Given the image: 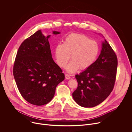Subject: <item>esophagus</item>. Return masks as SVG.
Here are the masks:
<instances>
[{"mask_svg":"<svg viewBox=\"0 0 132 132\" xmlns=\"http://www.w3.org/2000/svg\"><path fill=\"white\" fill-rule=\"evenodd\" d=\"M65 78H66V79H70V76H69V75H68V74H65Z\"/></svg>","mask_w":132,"mask_h":132,"instance_id":"esophagus-1","label":"esophagus"}]
</instances>
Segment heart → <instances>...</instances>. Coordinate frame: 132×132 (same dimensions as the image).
Instances as JSON below:
<instances>
[{
	"instance_id": "obj_1",
	"label": "heart",
	"mask_w": 132,
	"mask_h": 132,
	"mask_svg": "<svg viewBox=\"0 0 132 132\" xmlns=\"http://www.w3.org/2000/svg\"><path fill=\"white\" fill-rule=\"evenodd\" d=\"M100 52L98 42L91 40L85 35L72 33L68 35L62 44L55 49V55L58 65L64 68L70 56L71 60L66 67L69 73H73L79 68H89L96 61Z\"/></svg>"
}]
</instances>
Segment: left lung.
Listing matches in <instances>:
<instances>
[{"mask_svg": "<svg viewBox=\"0 0 132 132\" xmlns=\"http://www.w3.org/2000/svg\"><path fill=\"white\" fill-rule=\"evenodd\" d=\"M117 67V56L104 39L98 59L75 76L78 82V87L72 93L75 102L82 107L92 108L105 100L113 89Z\"/></svg>", "mask_w": 132, "mask_h": 132, "instance_id": "left-lung-1", "label": "left lung"}]
</instances>
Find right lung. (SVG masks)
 <instances>
[{"instance_id":"1","label":"right lung","mask_w":132,"mask_h":132,"mask_svg":"<svg viewBox=\"0 0 132 132\" xmlns=\"http://www.w3.org/2000/svg\"><path fill=\"white\" fill-rule=\"evenodd\" d=\"M50 36L46 37L39 30L26 39L18 49L13 65L19 91L27 101L35 105L50 102L56 87L65 79L62 70L52 59Z\"/></svg>"}]
</instances>
